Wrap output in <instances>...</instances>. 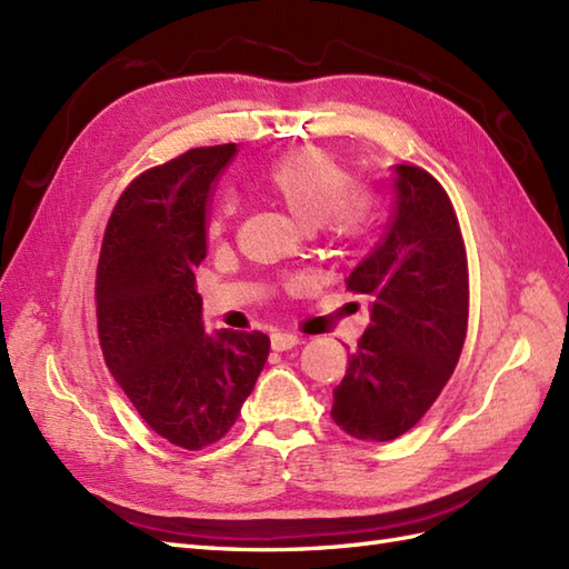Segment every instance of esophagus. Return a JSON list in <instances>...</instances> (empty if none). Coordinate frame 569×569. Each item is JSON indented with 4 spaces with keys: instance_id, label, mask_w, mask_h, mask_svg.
Listing matches in <instances>:
<instances>
[{
    "instance_id": "obj_1",
    "label": "esophagus",
    "mask_w": 569,
    "mask_h": 569,
    "mask_svg": "<svg viewBox=\"0 0 569 569\" xmlns=\"http://www.w3.org/2000/svg\"><path fill=\"white\" fill-rule=\"evenodd\" d=\"M298 345H300V339L296 335H290V332H276L271 337V347L276 351H288V349H293Z\"/></svg>"
}]
</instances>
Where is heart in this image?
<instances>
[{"label": "heart", "mask_w": 569, "mask_h": 569, "mask_svg": "<svg viewBox=\"0 0 569 569\" xmlns=\"http://www.w3.org/2000/svg\"><path fill=\"white\" fill-rule=\"evenodd\" d=\"M263 187L308 230L325 224L337 237H353L371 216L368 198L349 193V171L320 148L283 154L267 169ZM232 210V201H222L210 218V232H222Z\"/></svg>", "instance_id": "b5f03b06"}]
</instances>
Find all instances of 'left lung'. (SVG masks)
Here are the masks:
<instances>
[{
	"label": "left lung",
	"mask_w": 569,
	"mask_h": 569,
	"mask_svg": "<svg viewBox=\"0 0 569 569\" xmlns=\"http://www.w3.org/2000/svg\"><path fill=\"white\" fill-rule=\"evenodd\" d=\"M395 210L382 242L347 288L371 325L335 388L332 419L359 441L412 429L453 376L468 329V259L458 218L425 169L395 164Z\"/></svg>",
	"instance_id": "left-lung-1"
}]
</instances>
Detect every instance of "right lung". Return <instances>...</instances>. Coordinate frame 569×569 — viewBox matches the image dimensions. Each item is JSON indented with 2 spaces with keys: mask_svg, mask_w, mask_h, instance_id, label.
<instances>
[{
  "mask_svg": "<svg viewBox=\"0 0 569 569\" xmlns=\"http://www.w3.org/2000/svg\"><path fill=\"white\" fill-rule=\"evenodd\" d=\"M234 152L196 148L140 174L118 198L97 269L106 366L148 427L189 451L232 429L271 347L261 332H208L196 290L210 187Z\"/></svg>",
  "mask_w": 569,
  "mask_h": 569,
  "instance_id": "add662e5",
  "label": "right lung"
}]
</instances>
